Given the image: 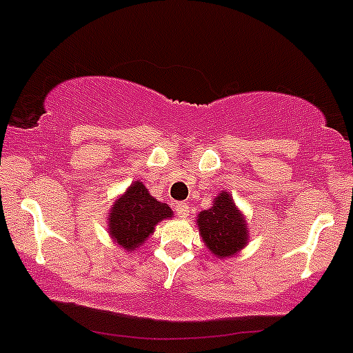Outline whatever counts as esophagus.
<instances>
[{
	"instance_id": "34e87169",
	"label": "esophagus",
	"mask_w": 353,
	"mask_h": 353,
	"mask_svg": "<svg viewBox=\"0 0 353 353\" xmlns=\"http://www.w3.org/2000/svg\"><path fill=\"white\" fill-rule=\"evenodd\" d=\"M174 212L179 213V216H185L189 213V205L187 203H176L174 205Z\"/></svg>"
}]
</instances>
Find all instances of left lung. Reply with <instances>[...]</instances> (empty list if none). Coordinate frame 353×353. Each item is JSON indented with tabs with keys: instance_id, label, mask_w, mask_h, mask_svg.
<instances>
[{
	"instance_id": "8db88e82",
	"label": "left lung",
	"mask_w": 353,
	"mask_h": 353,
	"mask_svg": "<svg viewBox=\"0 0 353 353\" xmlns=\"http://www.w3.org/2000/svg\"><path fill=\"white\" fill-rule=\"evenodd\" d=\"M198 228L203 241L216 257L236 255L248 241V225L240 210L236 208L232 196L222 190L213 206L199 212Z\"/></svg>"
}]
</instances>
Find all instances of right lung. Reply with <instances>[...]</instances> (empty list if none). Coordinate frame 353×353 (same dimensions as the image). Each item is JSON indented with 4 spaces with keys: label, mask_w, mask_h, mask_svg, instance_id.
Returning a JSON list of instances; mask_svg holds the SVG:
<instances>
[{
    "label": "right lung",
    "mask_w": 353,
    "mask_h": 353,
    "mask_svg": "<svg viewBox=\"0 0 353 353\" xmlns=\"http://www.w3.org/2000/svg\"><path fill=\"white\" fill-rule=\"evenodd\" d=\"M173 216L170 206L150 196L147 187L137 180L128 187L108 213V232L124 250H134L154 232L155 225Z\"/></svg>",
    "instance_id": "1"
}]
</instances>
